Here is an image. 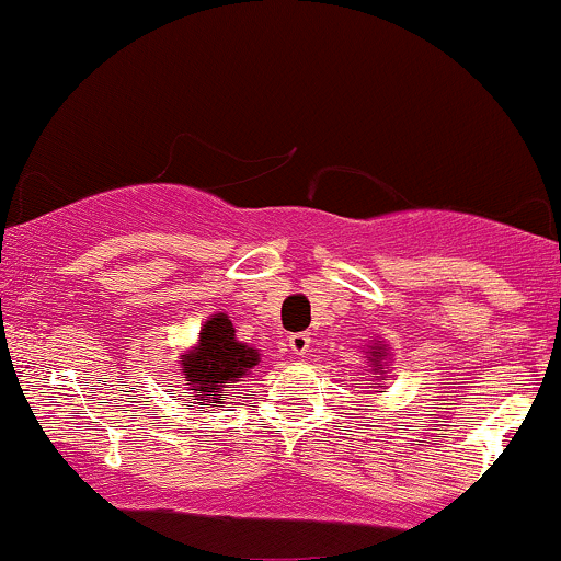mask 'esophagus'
Instances as JSON below:
<instances>
[{"label": "esophagus", "instance_id": "34e87169", "mask_svg": "<svg viewBox=\"0 0 561 561\" xmlns=\"http://www.w3.org/2000/svg\"><path fill=\"white\" fill-rule=\"evenodd\" d=\"M289 347H293L295 356H306L308 347H311V334H308V332L289 334Z\"/></svg>", "mask_w": 561, "mask_h": 561}]
</instances>
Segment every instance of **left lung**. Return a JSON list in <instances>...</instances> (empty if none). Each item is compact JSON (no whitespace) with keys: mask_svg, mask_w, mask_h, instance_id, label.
Instances as JSON below:
<instances>
[{"mask_svg":"<svg viewBox=\"0 0 561 561\" xmlns=\"http://www.w3.org/2000/svg\"><path fill=\"white\" fill-rule=\"evenodd\" d=\"M377 353H379V347H375V351H371V356H375V358H371V362H377ZM379 358H382V356H379ZM377 369H382V364H377Z\"/></svg>","mask_w":561,"mask_h":561,"instance_id":"obj_1","label":"left lung"}]
</instances>
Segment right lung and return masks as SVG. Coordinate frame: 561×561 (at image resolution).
I'll use <instances>...</instances> for the list:
<instances>
[{"instance_id":"add662e5","label":"right lung","mask_w":561,"mask_h":561,"mask_svg":"<svg viewBox=\"0 0 561 561\" xmlns=\"http://www.w3.org/2000/svg\"><path fill=\"white\" fill-rule=\"evenodd\" d=\"M255 364H259V351L234 340V327L227 313H216L214 319L205 321L197 347L186 353L182 364L186 385L195 390L192 401H203L199 405L224 403L221 390L227 388V382H237Z\"/></svg>"}]
</instances>
